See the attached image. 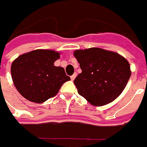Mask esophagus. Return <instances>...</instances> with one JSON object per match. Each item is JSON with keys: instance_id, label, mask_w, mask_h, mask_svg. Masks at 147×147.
Wrapping results in <instances>:
<instances>
[{"instance_id": "obj_1", "label": "esophagus", "mask_w": 147, "mask_h": 147, "mask_svg": "<svg viewBox=\"0 0 147 147\" xmlns=\"http://www.w3.org/2000/svg\"><path fill=\"white\" fill-rule=\"evenodd\" d=\"M76 73H74L71 76V80H75V78H76Z\"/></svg>"}]
</instances>
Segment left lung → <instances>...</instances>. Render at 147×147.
<instances>
[{
	"mask_svg": "<svg viewBox=\"0 0 147 147\" xmlns=\"http://www.w3.org/2000/svg\"><path fill=\"white\" fill-rule=\"evenodd\" d=\"M82 72L74 80L78 94L94 106L114 101L125 88L131 71L129 62L119 53L90 48L74 52Z\"/></svg>",
	"mask_w": 147,
	"mask_h": 147,
	"instance_id": "8db88e82",
	"label": "left lung"
}]
</instances>
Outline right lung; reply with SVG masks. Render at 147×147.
<instances>
[{"label": "right lung", "instance_id": "add662e5", "mask_svg": "<svg viewBox=\"0 0 147 147\" xmlns=\"http://www.w3.org/2000/svg\"><path fill=\"white\" fill-rule=\"evenodd\" d=\"M60 57L53 50L36 49L16 58L11 66L13 84L23 97L41 103L54 97L65 82L71 80L53 63Z\"/></svg>", "mask_w": 147, "mask_h": 147}]
</instances>
